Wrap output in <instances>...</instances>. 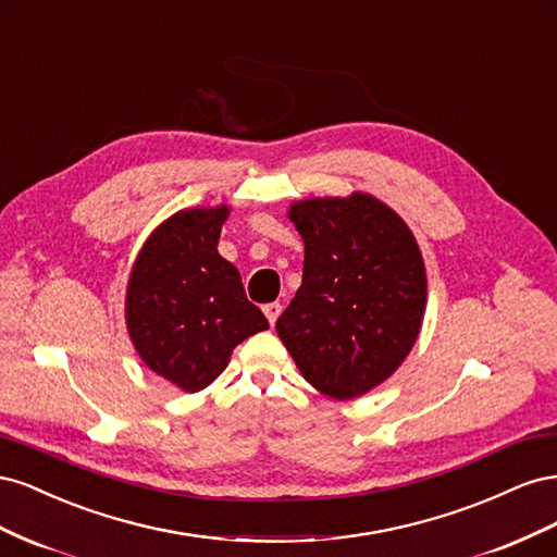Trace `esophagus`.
Wrapping results in <instances>:
<instances>
[{
  "mask_svg": "<svg viewBox=\"0 0 557 557\" xmlns=\"http://www.w3.org/2000/svg\"><path fill=\"white\" fill-rule=\"evenodd\" d=\"M262 311H264V315H267V320H269V325H274L276 318H278L281 311H283V307L278 305V301H272V305H264Z\"/></svg>",
  "mask_w": 557,
  "mask_h": 557,
  "instance_id": "1",
  "label": "esophagus"
}]
</instances>
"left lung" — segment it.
<instances>
[{"label":"left lung","instance_id":"8db88e82","mask_svg":"<svg viewBox=\"0 0 557 557\" xmlns=\"http://www.w3.org/2000/svg\"><path fill=\"white\" fill-rule=\"evenodd\" d=\"M305 272L276 332L315 391L350 399L391 376L420 332L428 278L418 244L383 201H297Z\"/></svg>","mask_w":557,"mask_h":557}]
</instances>
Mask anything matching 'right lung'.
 <instances>
[{
	"instance_id": "1",
	"label": "right lung",
	"mask_w": 557,
	"mask_h": 557,
	"mask_svg": "<svg viewBox=\"0 0 557 557\" xmlns=\"http://www.w3.org/2000/svg\"><path fill=\"white\" fill-rule=\"evenodd\" d=\"M227 207L178 211L134 262L125 315L132 344L156 374L188 393L223 374L232 350L269 327L237 267L218 256Z\"/></svg>"
}]
</instances>
